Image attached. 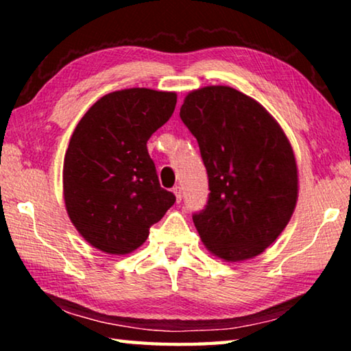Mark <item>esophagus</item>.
Wrapping results in <instances>:
<instances>
[{
    "label": "esophagus",
    "mask_w": 351,
    "mask_h": 351,
    "mask_svg": "<svg viewBox=\"0 0 351 351\" xmlns=\"http://www.w3.org/2000/svg\"><path fill=\"white\" fill-rule=\"evenodd\" d=\"M173 193H175V197H176V201H178V203H181V199H182L181 187H180V186H175V187H173Z\"/></svg>",
    "instance_id": "34e87169"
}]
</instances>
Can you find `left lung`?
I'll use <instances>...</instances> for the list:
<instances>
[{
	"instance_id": "left-lung-1",
	"label": "left lung",
	"mask_w": 351,
	"mask_h": 351,
	"mask_svg": "<svg viewBox=\"0 0 351 351\" xmlns=\"http://www.w3.org/2000/svg\"><path fill=\"white\" fill-rule=\"evenodd\" d=\"M181 121L198 141L209 197L192 218L201 240L228 261L252 258L287 228L297 201V165L268 111L230 86L187 94Z\"/></svg>"
}]
</instances>
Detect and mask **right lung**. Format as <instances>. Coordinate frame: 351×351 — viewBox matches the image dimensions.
<instances>
[{"label": "right lung", "mask_w": 351, "mask_h": 351, "mask_svg": "<svg viewBox=\"0 0 351 351\" xmlns=\"http://www.w3.org/2000/svg\"><path fill=\"white\" fill-rule=\"evenodd\" d=\"M175 105V93L114 91L99 99L75 127L63 164L64 204L91 246L106 254L132 252L175 204L147 150V141Z\"/></svg>", "instance_id": "obj_1"}]
</instances>
